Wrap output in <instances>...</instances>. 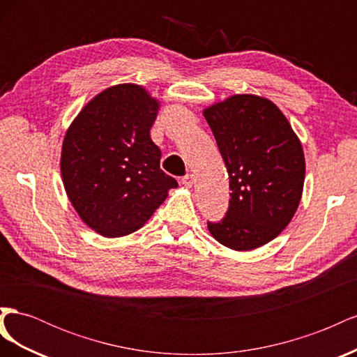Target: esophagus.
I'll return each mask as SVG.
<instances>
[{"instance_id": "34e87169", "label": "esophagus", "mask_w": 357, "mask_h": 357, "mask_svg": "<svg viewBox=\"0 0 357 357\" xmlns=\"http://www.w3.org/2000/svg\"><path fill=\"white\" fill-rule=\"evenodd\" d=\"M193 183H195V177L192 174H186L185 177H181V185L185 188H192Z\"/></svg>"}]
</instances>
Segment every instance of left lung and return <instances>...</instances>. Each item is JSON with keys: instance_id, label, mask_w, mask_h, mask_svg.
Returning <instances> with one entry per match:
<instances>
[{"instance_id": "obj_1", "label": "left lung", "mask_w": 357, "mask_h": 357, "mask_svg": "<svg viewBox=\"0 0 357 357\" xmlns=\"http://www.w3.org/2000/svg\"><path fill=\"white\" fill-rule=\"evenodd\" d=\"M229 174L225 218L207 222L232 250H253L282 232L298 208L305 177L302 146L269 100L234 95L204 110Z\"/></svg>"}]
</instances>
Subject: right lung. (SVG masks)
Here are the masks:
<instances>
[{
	"label": "right lung",
	"mask_w": 357,
	"mask_h": 357,
	"mask_svg": "<svg viewBox=\"0 0 357 357\" xmlns=\"http://www.w3.org/2000/svg\"><path fill=\"white\" fill-rule=\"evenodd\" d=\"M159 104L137 84L98 93L63 138L61 172L75 211L104 236L128 235L150 219L177 188L160 169L150 138Z\"/></svg>",
	"instance_id": "right-lung-1"
}]
</instances>
